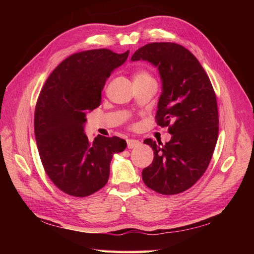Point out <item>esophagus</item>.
Instances as JSON below:
<instances>
[{
    "instance_id": "1",
    "label": "esophagus",
    "mask_w": 254,
    "mask_h": 254,
    "mask_svg": "<svg viewBox=\"0 0 254 254\" xmlns=\"http://www.w3.org/2000/svg\"><path fill=\"white\" fill-rule=\"evenodd\" d=\"M127 148H135V147H137L138 146V145L139 144H141V143H139L138 141H137V139H127Z\"/></svg>"
}]
</instances>
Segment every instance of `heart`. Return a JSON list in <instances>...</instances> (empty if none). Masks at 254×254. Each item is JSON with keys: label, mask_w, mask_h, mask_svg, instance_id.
<instances>
[{"label": "heart", "mask_w": 254, "mask_h": 254, "mask_svg": "<svg viewBox=\"0 0 254 254\" xmlns=\"http://www.w3.org/2000/svg\"><path fill=\"white\" fill-rule=\"evenodd\" d=\"M150 77L149 75L146 72H137L135 75H134V79H138V78H147Z\"/></svg>", "instance_id": "heart-1"}]
</instances>
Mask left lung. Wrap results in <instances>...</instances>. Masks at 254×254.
Listing matches in <instances>:
<instances>
[{
    "label": "left lung",
    "mask_w": 254,
    "mask_h": 254,
    "mask_svg": "<svg viewBox=\"0 0 254 254\" xmlns=\"http://www.w3.org/2000/svg\"><path fill=\"white\" fill-rule=\"evenodd\" d=\"M147 61L158 68L161 95L156 120L169 127L163 145L150 138L154 160L142 178L165 195L190 189L207 169L218 137V109L213 86L197 59L174 42H153L134 52L131 61ZM172 126H170V123Z\"/></svg>",
    "instance_id": "8db88e82"
}]
</instances>
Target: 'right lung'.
<instances>
[{"mask_svg":"<svg viewBox=\"0 0 254 254\" xmlns=\"http://www.w3.org/2000/svg\"><path fill=\"white\" fill-rule=\"evenodd\" d=\"M108 49L69 56L53 69L35 109V137L41 163L64 193L85 197L109 179L113 155L127 147L124 139L98 135L90 142L84 132L87 112L99 107L111 73L127 61Z\"/></svg>","mask_w":254,"mask_h":254,"instance_id":"1","label":"right lung"}]
</instances>
